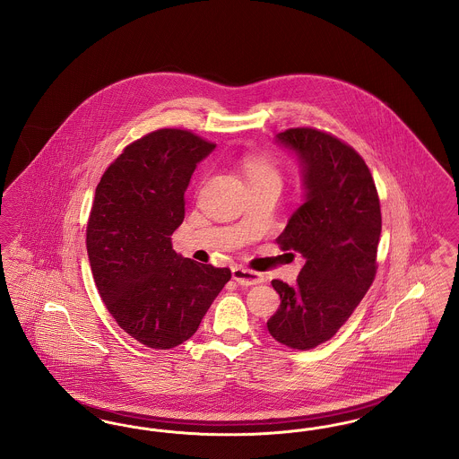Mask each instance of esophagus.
I'll return each mask as SVG.
<instances>
[{
  "label": "esophagus",
  "mask_w": 459,
  "mask_h": 459,
  "mask_svg": "<svg viewBox=\"0 0 459 459\" xmlns=\"http://www.w3.org/2000/svg\"><path fill=\"white\" fill-rule=\"evenodd\" d=\"M232 279L239 285H256L262 284L264 281V275L260 272H253L249 268H244V266H234L232 268Z\"/></svg>",
  "instance_id": "1"
}]
</instances>
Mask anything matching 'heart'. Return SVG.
Here are the masks:
<instances>
[{
	"label": "heart",
	"instance_id": "heart-1",
	"mask_svg": "<svg viewBox=\"0 0 459 459\" xmlns=\"http://www.w3.org/2000/svg\"><path fill=\"white\" fill-rule=\"evenodd\" d=\"M244 170L249 177V182H279L281 184V174L277 167L262 156H249L244 161Z\"/></svg>",
	"mask_w": 459,
	"mask_h": 459
}]
</instances>
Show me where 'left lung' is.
Wrapping results in <instances>:
<instances>
[{
  "label": "left lung",
  "instance_id": "8db88e82",
  "mask_svg": "<svg viewBox=\"0 0 459 459\" xmlns=\"http://www.w3.org/2000/svg\"><path fill=\"white\" fill-rule=\"evenodd\" d=\"M277 143L298 156L305 187L277 244L306 263L294 287L272 281L281 306L266 327L287 348L313 350L348 322L375 279L380 201L365 160L332 134L299 127Z\"/></svg>",
  "mask_w": 459,
  "mask_h": 459
}]
</instances>
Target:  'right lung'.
Here are the masks:
<instances>
[{
  "label": "right lung",
  "mask_w": 459,
  "mask_h": 459,
  "mask_svg": "<svg viewBox=\"0 0 459 459\" xmlns=\"http://www.w3.org/2000/svg\"><path fill=\"white\" fill-rule=\"evenodd\" d=\"M213 150L193 132L160 129L129 144L96 187L86 232L94 282L118 327L153 350L193 337L230 281L229 268L172 247L191 175Z\"/></svg>",
  "instance_id": "obj_1"
}]
</instances>
